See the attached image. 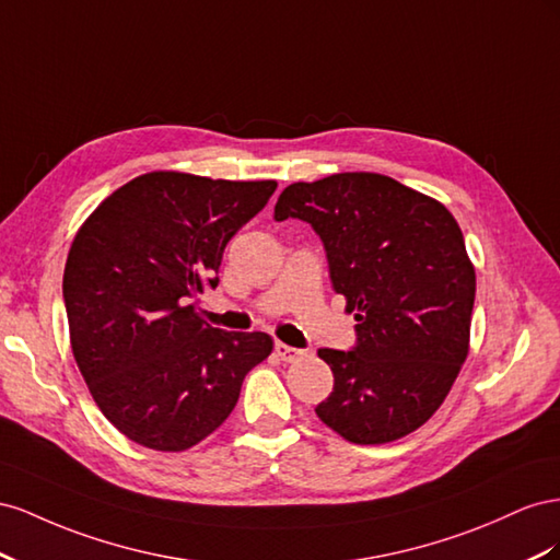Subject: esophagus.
<instances>
[{"label": "esophagus", "instance_id": "obj_1", "mask_svg": "<svg viewBox=\"0 0 560 560\" xmlns=\"http://www.w3.org/2000/svg\"><path fill=\"white\" fill-rule=\"evenodd\" d=\"M275 351H277V357L281 361H285V363H295V361L302 359V354H305V351H302V349L289 347V345H283V342H275Z\"/></svg>", "mask_w": 560, "mask_h": 560}]
</instances>
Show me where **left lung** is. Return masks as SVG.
Instances as JSON below:
<instances>
[{
	"label": "left lung",
	"mask_w": 560,
	"mask_h": 560,
	"mask_svg": "<svg viewBox=\"0 0 560 560\" xmlns=\"http://www.w3.org/2000/svg\"><path fill=\"white\" fill-rule=\"evenodd\" d=\"M310 222L335 293L357 312V342L318 349L332 392L314 410L351 443L422 427L467 359L476 275L443 203L380 173H335L281 191L275 220Z\"/></svg>",
	"instance_id": "8db88e82"
}]
</instances>
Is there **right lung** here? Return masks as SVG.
Here are the masks:
<instances>
[{"label": "right lung", "mask_w": 560, "mask_h": 560, "mask_svg": "<svg viewBox=\"0 0 560 560\" xmlns=\"http://www.w3.org/2000/svg\"><path fill=\"white\" fill-rule=\"evenodd\" d=\"M275 180L234 183L156 171L119 187L74 236L62 298L74 361L105 418L152 451H185L230 418L267 332L201 322L230 238L275 195Z\"/></svg>", "instance_id": "add662e5"}]
</instances>
